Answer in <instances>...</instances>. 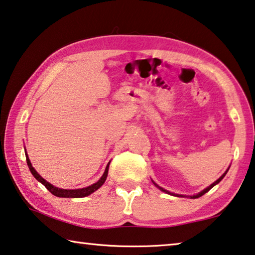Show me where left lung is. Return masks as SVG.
<instances>
[{
    "mask_svg": "<svg viewBox=\"0 0 255 255\" xmlns=\"http://www.w3.org/2000/svg\"><path fill=\"white\" fill-rule=\"evenodd\" d=\"M227 171H228V170H227ZM227 171H226V172L224 173V175H222V176L220 177V178H219V179H218V180H216V181H215V183H213L212 185H210L208 188H205V189H204V191H202L201 193H199V194H197V195H194V196H192V199H197V197H200V196H202V195H204V194H205V193H207V192H209V191H210V189H211V188L213 187V186H215V185H217L218 183H220V180H221L222 178H224V177H225V175H226V173H227ZM156 186H157V185H156ZM161 189H162V191H163V192H165V193H169V192H167V191H165V189H163V188H161ZM169 194H171V193H169Z\"/></svg>",
    "mask_w": 255,
    "mask_h": 255,
    "instance_id": "1",
    "label": "left lung"
}]
</instances>
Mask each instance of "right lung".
Segmentation results:
<instances>
[{
  "mask_svg": "<svg viewBox=\"0 0 255 255\" xmlns=\"http://www.w3.org/2000/svg\"><path fill=\"white\" fill-rule=\"evenodd\" d=\"M26 160H27V164L28 167H29V170L30 172L33 173V176L35 177L36 179H37L38 181H40L45 187L50 191L53 195L58 196V197H85L87 195H90V194H92L93 192H95L96 189H99L101 186H102L104 184V181H106L107 177H108V170H109V165H110V163H108L107 168H106V171H104L103 176L101 177V179L98 181V183L93 184L91 186H88V187H85V188H80V189H61V188H58V187H54L53 185H51L50 183H47V181L42 178L40 177L37 171L35 170V169L33 168V165H31L30 161H29V157H28V155H26Z\"/></svg>",
  "mask_w": 255,
  "mask_h": 255,
  "instance_id": "obj_1",
  "label": "right lung"
}]
</instances>
